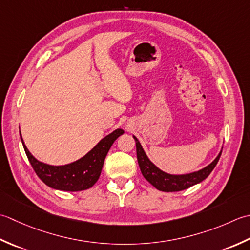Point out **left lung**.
<instances>
[{
	"mask_svg": "<svg viewBox=\"0 0 250 250\" xmlns=\"http://www.w3.org/2000/svg\"><path fill=\"white\" fill-rule=\"evenodd\" d=\"M132 137H134V139L136 141L137 160H138V164H139L142 176H144L152 186L156 188L157 190L163 191V192L182 191L202 182L204 179H206V178L210 175V172L217 165V163L219 159H220V155H221V152H220V153L218 154V156L210 163L209 165L204 167L203 169L198 171L191 172V174H187V175H170L161 170L160 168H157L145 153V151L142 149L139 140L137 139L135 136Z\"/></svg>",
	"mask_w": 250,
	"mask_h": 250,
	"instance_id": "left-lung-1",
	"label": "left lung"
}]
</instances>
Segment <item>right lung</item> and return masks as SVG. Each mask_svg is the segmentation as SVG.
<instances>
[{"mask_svg": "<svg viewBox=\"0 0 250 250\" xmlns=\"http://www.w3.org/2000/svg\"><path fill=\"white\" fill-rule=\"evenodd\" d=\"M123 134V129H115L101 139L87 154L80 160L61 166H52L38 161L27 149L21 134L20 138L30 164L32 165L35 174L45 185L56 190L78 192L89 189L99 179L104 159L111 146L118 139V137Z\"/></svg>", "mask_w": 250, "mask_h": 250, "instance_id": "1", "label": "right lung"}]
</instances>
